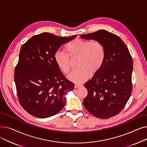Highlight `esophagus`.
I'll return each instance as SVG.
<instances>
[{
    "mask_svg": "<svg viewBox=\"0 0 147 147\" xmlns=\"http://www.w3.org/2000/svg\"><path fill=\"white\" fill-rule=\"evenodd\" d=\"M82 85V84H74V88L75 89H76V88H80V87H81Z\"/></svg>",
    "mask_w": 147,
    "mask_h": 147,
    "instance_id": "esophagus-1",
    "label": "esophagus"
}]
</instances>
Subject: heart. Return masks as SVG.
I'll list each match as a JSON object with an SVG mask.
<instances>
[{
  "mask_svg": "<svg viewBox=\"0 0 147 147\" xmlns=\"http://www.w3.org/2000/svg\"><path fill=\"white\" fill-rule=\"evenodd\" d=\"M67 53L57 51L54 55V60L58 68L64 74L70 70L69 59L79 57L78 66L68 76V79L73 82L80 83L86 80L90 73L98 72L101 68L105 57L104 45L99 42L77 38L65 46Z\"/></svg>",
  "mask_w": 147,
  "mask_h": 147,
  "instance_id": "b5f03b06",
  "label": "heart"
}]
</instances>
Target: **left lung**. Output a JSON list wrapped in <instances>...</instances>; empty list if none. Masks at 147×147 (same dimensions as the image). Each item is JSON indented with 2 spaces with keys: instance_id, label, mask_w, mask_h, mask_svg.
Here are the masks:
<instances>
[{
  "instance_id": "obj_1",
  "label": "left lung",
  "mask_w": 147,
  "mask_h": 147,
  "mask_svg": "<svg viewBox=\"0 0 147 147\" xmlns=\"http://www.w3.org/2000/svg\"><path fill=\"white\" fill-rule=\"evenodd\" d=\"M80 37L101 42L105 50L101 68L84 84L88 94L83 105L98 118L114 116L124 108L132 93V57L121 38L105 30Z\"/></svg>"
}]
</instances>
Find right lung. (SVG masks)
Masks as SVG:
<instances>
[{
    "instance_id": "1",
    "label": "right lung",
    "mask_w": 147,
    "mask_h": 147,
    "mask_svg": "<svg viewBox=\"0 0 147 147\" xmlns=\"http://www.w3.org/2000/svg\"><path fill=\"white\" fill-rule=\"evenodd\" d=\"M43 33L31 37L20 49L14 80L22 107L38 118L55 115L65 104V95L74 88L60 71L54 55L60 46L73 40Z\"/></svg>"
}]
</instances>
